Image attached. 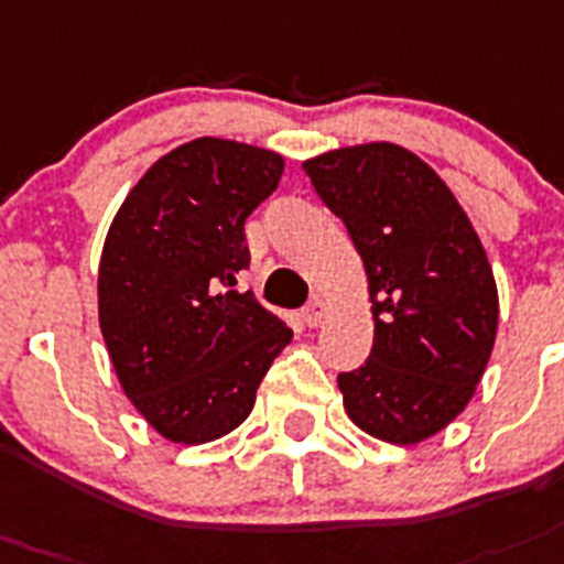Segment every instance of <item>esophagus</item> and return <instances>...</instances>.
Instances as JSON below:
<instances>
[{"label": "esophagus", "mask_w": 564, "mask_h": 564, "mask_svg": "<svg viewBox=\"0 0 564 564\" xmlns=\"http://www.w3.org/2000/svg\"><path fill=\"white\" fill-rule=\"evenodd\" d=\"M326 310H329V306H326L324 297H312V304L304 310V324L312 326V329H315V326H321Z\"/></svg>", "instance_id": "1"}]
</instances>
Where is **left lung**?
I'll return each instance as SVG.
<instances>
[{
    "mask_svg": "<svg viewBox=\"0 0 564 564\" xmlns=\"http://www.w3.org/2000/svg\"><path fill=\"white\" fill-rule=\"evenodd\" d=\"M304 172L347 226L372 304L370 358L338 376L344 410L387 444L427 442L470 404L494 352L485 246L447 183L401 145L326 151Z\"/></svg>",
    "mask_w": 564,
    "mask_h": 564,
    "instance_id": "1",
    "label": "left lung"
}]
</instances>
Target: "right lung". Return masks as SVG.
Returning <instances> with one entry per match:
<instances>
[{"instance_id": "right-lung-1", "label": "right lung", "mask_w": 564, "mask_h": 564, "mask_svg": "<svg viewBox=\"0 0 564 564\" xmlns=\"http://www.w3.org/2000/svg\"><path fill=\"white\" fill-rule=\"evenodd\" d=\"M283 158L197 137L151 165L108 226L99 329L122 392L174 444H206L252 413L292 329L238 292L246 217L278 188Z\"/></svg>"}]
</instances>
